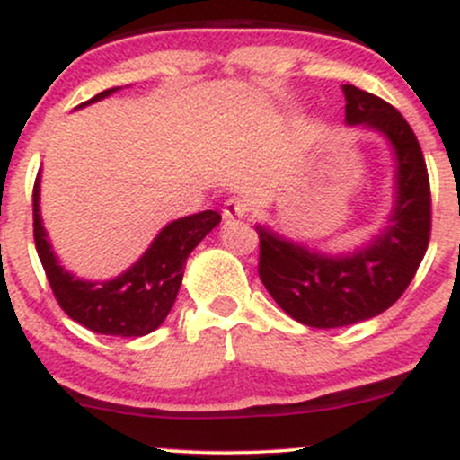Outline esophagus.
Segmentation results:
<instances>
[{"label": "esophagus", "mask_w": 460, "mask_h": 460, "mask_svg": "<svg viewBox=\"0 0 460 460\" xmlns=\"http://www.w3.org/2000/svg\"><path fill=\"white\" fill-rule=\"evenodd\" d=\"M223 216H225V218H246V216H248L246 200H242L237 197L229 199L225 203V208H223Z\"/></svg>", "instance_id": "34e87169"}]
</instances>
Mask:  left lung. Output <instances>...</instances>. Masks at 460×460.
Listing matches in <instances>:
<instances>
[{
    "mask_svg": "<svg viewBox=\"0 0 460 460\" xmlns=\"http://www.w3.org/2000/svg\"><path fill=\"white\" fill-rule=\"evenodd\" d=\"M346 125L376 131L394 153V205L366 244L322 252L268 225L260 234V279L289 318L314 329H337L383 314L413 281L430 240V183L424 155L404 116L376 94L341 86Z\"/></svg>",
    "mask_w": 460,
    "mask_h": 460,
    "instance_id": "obj_1",
    "label": "left lung"
}]
</instances>
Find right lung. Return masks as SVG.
I'll return each instance as SVG.
<instances>
[{"label": "right lung", "instance_id": "1", "mask_svg": "<svg viewBox=\"0 0 460 460\" xmlns=\"http://www.w3.org/2000/svg\"><path fill=\"white\" fill-rule=\"evenodd\" d=\"M119 88L94 94L77 108L102 102ZM31 200L36 251L56 300L68 318L94 332L114 337L149 335L166 320L181 288L190 252L220 223V214L214 209L172 220L153 237L151 246L128 270L108 281H86L68 272L51 248L40 216V172L36 177Z\"/></svg>", "mask_w": 460, "mask_h": 460}]
</instances>
